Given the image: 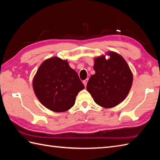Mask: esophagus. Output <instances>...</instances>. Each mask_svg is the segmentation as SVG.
Wrapping results in <instances>:
<instances>
[{
  "label": "esophagus",
  "mask_w": 160,
  "mask_h": 160,
  "mask_svg": "<svg viewBox=\"0 0 160 160\" xmlns=\"http://www.w3.org/2000/svg\"><path fill=\"white\" fill-rule=\"evenodd\" d=\"M87 82H88V79H86V80H83V84H84V87H87Z\"/></svg>",
  "instance_id": "obj_1"
}]
</instances>
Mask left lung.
<instances>
[{
  "instance_id": "8db88e82",
  "label": "left lung",
  "mask_w": 160,
  "mask_h": 160,
  "mask_svg": "<svg viewBox=\"0 0 160 160\" xmlns=\"http://www.w3.org/2000/svg\"><path fill=\"white\" fill-rule=\"evenodd\" d=\"M95 58L92 75L87 82V89L97 104L112 108L122 102L129 93L132 74L126 60L118 53L110 52Z\"/></svg>"
}]
</instances>
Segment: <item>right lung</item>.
<instances>
[{
  "mask_svg": "<svg viewBox=\"0 0 160 160\" xmlns=\"http://www.w3.org/2000/svg\"><path fill=\"white\" fill-rule=\"evenodd\" d=\"M36 97L46 108L64 112L72 107L84 86L67 60L53 57L44 61L33 80Z\"/></svg>",
  "mask_w": 160,
  "mask_h": 160,
  "instance_id": "right-lung-1",
  "label": "right lung"
}]
</instances>
